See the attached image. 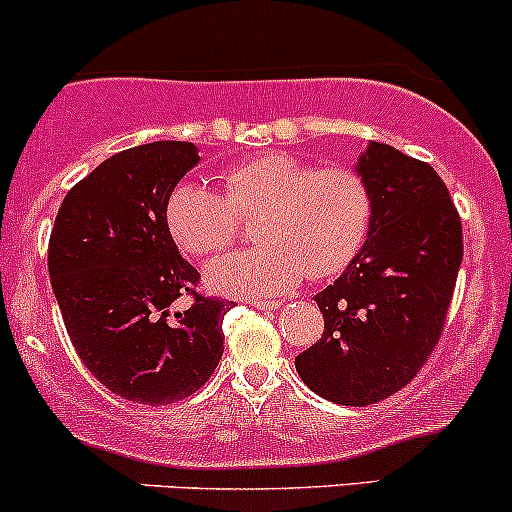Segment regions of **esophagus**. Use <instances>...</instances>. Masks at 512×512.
Here are the masks:
<instances>
[{
    "mask_svg": "<svg viewBox=\"0 0 512 512\" xmlns=\"http://www.w3.org/2000/svg\"><path fill=\"white\" fill-rule=\"evenodd\" d=\"M256 309H263V312H275V309H280V300H251Z\"/></svg>",
    "mask_w": 512,
    "mask_h": 512,
    "instance_id": "esophagus-1",
    "label": "esophagus"
}]
</instances>
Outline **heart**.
<instances>
[{
    "mask_svg": "<svg viewBox=\"0 0 512 512\" xmlns=\"http://www.w3.org/2000/svg\"><path fill=\"white\" fill-rule=\"evenodd\" d=\"M258 217V249L210 263L205 280L229 297L285 295L304 275L343 273L370 239L377 200L370 181L348 166H324L268 152L222 174V191L179 183L166 200L171 237L191 256H215L239 237L241 220Z\"/></svg>",
    "mask_w": 512,
    "mask_h": 512,
    "instance_id": "obj_1",
    "label": "heart"
}]
</instances>
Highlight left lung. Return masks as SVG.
<instances>
[{"mask_svg": "<svg viewBox=\"0 0 512 512\" xmlns=\"http://www.w3.org/2000/svg\"><path fill=\"white\" fill-rule=\"evenodd\" d=\"M377 217L360 256L317 300L324 333L295 358L302 382L333 404L367 406L426 365L462 263V220L428 162L370 142L358 159Z\"/></svg>", "mask_w": 512, "mask_h": 512, "instance_id": "8db88e82", "label": "left lung"}]
</instances>
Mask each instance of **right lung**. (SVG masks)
<instances>
[{"instance_id": "right-lung-1", "label": "right lung", "mask_w": 512, "mask_h": 512, "mask_svg": "<svg viewBox=\"0 0 512 512\" xmlns=\"http://www.w3.org/2000/svg\"><path fill=\"white\" fill-rule=\"evenodd\" d=\"M193 142L113 154L62 200L48 271L86 370L123 399L166 406L198 392L222 358L232 304L195 292L200 273L171 239L166 200L198 164ZM188 294L186 313L170 304Z\"/></svg>"}]
</instances>
